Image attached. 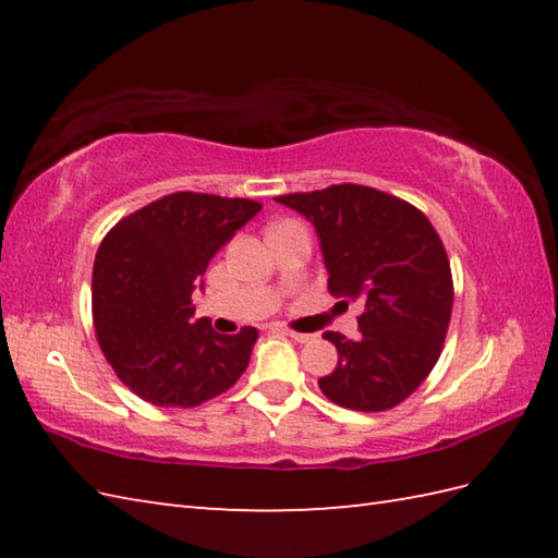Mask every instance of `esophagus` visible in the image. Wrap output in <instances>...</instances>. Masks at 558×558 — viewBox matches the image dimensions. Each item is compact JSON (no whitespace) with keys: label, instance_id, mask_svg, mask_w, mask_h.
<instances>
[{"label":"esophagus","instance_id":"obj_1","mask_svg":"<svg viewBox=\"0 0 558 558\" xmlns=\"http://www.w3.org/2000/svg\"><path fill=\"white\" fill-rule=\"evenodd\" d=\"M278 333L292 338L294 342H310V340H312L310 333H294V330H288V328H278Z\"/></svg>","mask_w":558,"mask_h":558}]
</instances>
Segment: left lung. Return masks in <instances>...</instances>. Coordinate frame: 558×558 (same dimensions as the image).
Instances as JSON below:
<instances>
[{
	"label": "left lung",
	"instance_id": "8db88e82",
	"mask_svg": "<svg viewBox=\"0 0 558 558\" xmlns=\"http://www.w3.org/2000/svg\"><path fill=\"white\" fill-rule=\"evenodd\" d=\"M322 242L328 292L362 302L360 338L326 330L338 350L318 388L336 405L384 412L420 388L441 354L453 310V278L441 236L408 201L362 184L286 194Z\"/></svg>",
	"mask_w": 558,
	"mask_h": 558
}]
</instances>
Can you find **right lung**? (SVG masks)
Returning a JSON list of instances; mask_svg holds the SVG:
<instances>
[{"mask_svg":"<svg viewBox=\"0 0 558 558\" xmlns=\"http://www.w3.org/2000/svg\"><path fill=\"white\" fill-rule=\"evenodd\" d=\"M260 210L252 198L177 192L122 218L93 266V326L117 378L156 408H196L232 388L258 330L194 322L210 258ZM204 288V286H201Z\"/></svg>","mask_w":558,"mask_h":558,"instance_id":"1","label":"right lung"}]
</instances>
